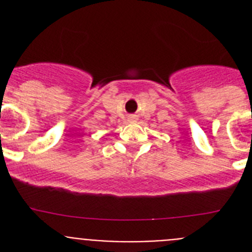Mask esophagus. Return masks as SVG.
<instances>
[{
  "instance_id": "esophagus-1",
  "label": "esophagus",
  "mask_w": 252,
  "mask_h": 252,
  "mask_svg": "<svg viewBox=\"0 0 252 252\" xmlns=\"http://www.w3.org/2000/svg\"><path fill=\"white\" fill-rule=\"evenodd\" d=\"M128 121H131V122L136 121V116H133V115L128 116Z\"/></svg>"
}]
</instances>
